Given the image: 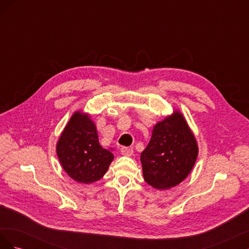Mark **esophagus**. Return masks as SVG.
<instances>
[{
  "mask_svg": "<svg viewBox=\"0 0 249 249\" xmlns=\"http://www.w3.org/2000/svg\"><path fill=\"white\" fill-rule=\"evenodd\" d=\"M120 153H122L124 156L130 157V156L133 155L134 150H133V148H131V147H125V146H124V147L120 148Z\"/></svg>",
  "mask_w": 249,
  "mask_h": 249,
  "instance_id": "34e87169",
  "label": "esophagus"
}]
</instances>
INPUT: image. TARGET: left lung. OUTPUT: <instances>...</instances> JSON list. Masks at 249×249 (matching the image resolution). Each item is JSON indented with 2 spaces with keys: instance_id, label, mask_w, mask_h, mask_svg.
I'll list each match as a JSON object with an SVG mask.
<instances>
[{
  "instance_id": "left-lung-1",
  "label": "left lung",
  "mask_w": 249,
  "mask_h": 249,
  "mask_svg": "<svg viewBox=\"0 0 249 249\" xmlns=\"http://www.w3.org/2000/svg\"><path fill=\"white\" fill-rule=\"evenodd\" d=\"M197 156L196 138L184 115L175 110L155 124L141 153L143 178L156 189H170L189 176Z\"/></svg>"
}]
</instances>
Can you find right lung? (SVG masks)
Returning a JSON list of instances; mask_svg holds the SVG:
<instances>
[{"label":"right lung","instance_id":"obj_1","mask_svg":"<svg viewBox=\"0 0 249 249\" xmlns=\"http://www.w3.org/2000/svg\"><path fill=\"white\" fill-rule=\"evenodd\" d=\"M56 152L64 171L81 184L101 179L114 159L112 148L100 145L91 116L80 110L66 124L57 141Z\"/></svg>","mask_w":249,"mask_h":249}]
</instances>
